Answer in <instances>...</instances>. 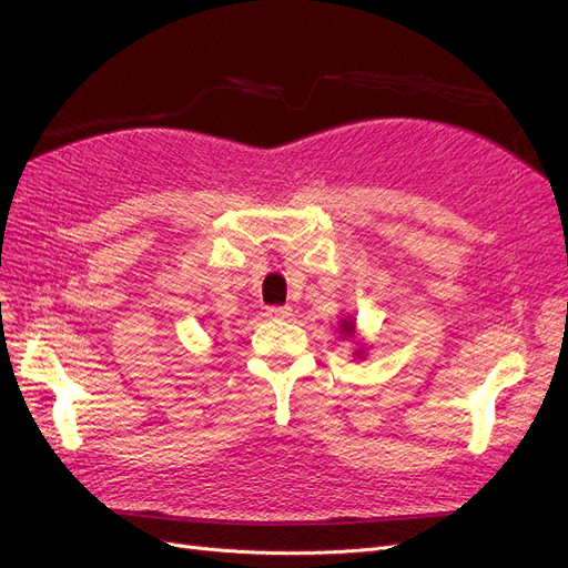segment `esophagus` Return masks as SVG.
<instances>
[{"mask_svg": "<svg viewBox=\"0 0 568 568\" xmlns=\"http://www.w3.org/2000/svg\"><path fill=\"white\" fill-rule=\"evenodd\" d=\"M265 315L270 320H284V317L291 315V307L288 305H270L267 311H265Z\"/></svg>", "mask_w": 568, "mask_h": 568, "instance_id": "34e87169", "label": "esophagus"}]
</instances>
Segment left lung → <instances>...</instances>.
Wrapping results in <instances>:
<instances>
[{"label":"left lung","instance_id":"left-lung-1","mask_svg":"<svg viewBox=\"0 0 568 568\" xmlns=\"http://www.w3.org/2000/svg\"><path fill=\"white\" fill-rule=\"evenodd\" d=\"M341 326H343V332H346V334H348V336H351V334H353V322H343V324H341Z\"/></svg>","mask_w":568,"mask_h":568}]
</instances>
